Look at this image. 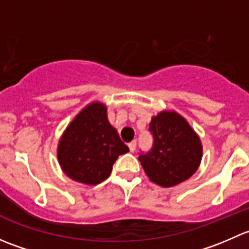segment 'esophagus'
Returning a JSON list of instances; mask_svg holds the SVG:
<instances>
[{
    "label": "esophagus",
    "mask_w": 249,
    "mask_h": 249,
    "mask_svg": "<svg viewBox=\"0 0 249 249\" xmlns=\"http://www.w3.org/2000/svg\"><path fill=\"white\" fill-rule=\"evenodd\" d=\"M129 149L130 152H135V149H136V140H134L132 142L129 143Z\"/></svg>",
    "instance_id": "esophagus-1"
}]
</instances>
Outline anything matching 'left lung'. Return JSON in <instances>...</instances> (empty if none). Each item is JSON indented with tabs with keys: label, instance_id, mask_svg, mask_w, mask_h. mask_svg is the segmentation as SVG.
Here are the masks:
<instances>
[{
	"label": "left lung",
	"instance_id": "8db88e82",
	"mask_svg": "<svg viewBox=\"0 0 249 249\" xmlns=\"http://www.w3.org/2000/svg\"><path fill=\"white\" fill-rule=\"evenodd\" d=\"M149 131L153 148L139 157L149 179L164 188L189 179L202 159L201 140L189 123L176 110H162L152 117Z\"/></svg>",
	"mask_w": 249,
	"mask_h": 249
}]
</instances>
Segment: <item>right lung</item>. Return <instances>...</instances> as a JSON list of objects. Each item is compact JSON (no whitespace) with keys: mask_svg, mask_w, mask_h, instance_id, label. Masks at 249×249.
I'll return each mask as SVG.
<instances>
[{"mask_svg":"<svg viewBox=\"0 0 249 249\" xmlns=\"http://www.w3.org/2000/svg\"><path fill=\"white\" fill-rule=\"evenodd\" d=\"M129 152L107 117L106 105L94 101L73 118L57 144V161L78 183L96 185L109 177L118 157Z\"/></svg>","mask_w":249,"mask_h":249,"instance_id":"right-lung-1","label":"right lung"}]
</instances>
